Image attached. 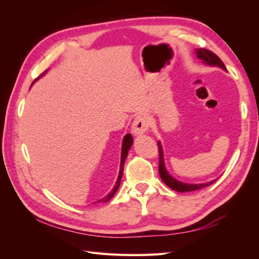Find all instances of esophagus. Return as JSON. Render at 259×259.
Returning <instances> with one entry per match:
<instances>
[{
	"mask_svg": "<svg viewBox=\"0 0 259 259\" xmlns=\"http://www.w3.org/2000/svg\"><path fill=\"white\" fill-rule=\"evenodd\" d=\"M149 128V120L148 116L146 114H139L135 117L134 122L132 124V133L133 135L135 136H140L145 134V133Z\"/></svg>",
	"mask_w": 259,
	"mask_h": 259,
	"instance_id": "1",
	"label": "esophagus"
}]
</instances>
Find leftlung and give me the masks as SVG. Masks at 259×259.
Segmentation results:
<instances>
[{
	"instance_id": "obj_1",
	"label": "left lung",
	"mask_w": 259,
	"mask_h": 259,
	"mask_svg": "<svg viewBox=\"0 0 259 259\" xmlns=\"http://www.w3.org/2000/svg\"><path fill=\"white\" fill-rule=\"evenodd\" d=\"M195 55H197V57L200 60H202V62H204L205 65L217 66L219 68L226 70V67L224 65V62L222 61V59L219 58L217 55L214 54L213 52H210L205 49H197L195 50ZM158 148H159V174H160L163 182L165 183L170 188V189H173L178 192H189V191H195V190L202 189V188L210 186L211 184L216 182V179L211 180V182H208V183H204V184H186V183L179 182V180H177L173 176H170L168 174V171L166 170L165 163H164L163 149H162V145L160 142L158 143Z\"/></svg>"
}]
</instances>
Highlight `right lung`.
<instances>
[{"label":"right lung","instance_id":"right-lung-1","mask_svg":"<svg viewBox=\"0 0 259 259\" xmlns=\"http://www.w3.org/2000/svg\"><path fill=\"white\" fill-rule=\"evenodd\" d=\"M46 71H48V70H46ZM46 71H44L41 75H40V77L42 76V75H44V73L46 72ZM38 79V77H37ZM36 79V80H37ZM132 145H133V137H132V135L131 134H126L124 136V139H123V143H122V151H121V164H120V171H119V176H117V179H116V183H115V185H114V187H113V189L111 190V192L109 193L108 195H106L105 198H103V199H100V200H98L97 202H95V203H98V202H108L109 200H110L113 195L115 194V192L117 191V189H119V187H120V183H121V178H122V175H123V168H124V162H125V160H126V156H127V153H128V150L131 149V147H132Z\"/></svg>","mask_w":259,"mask_h":259}]
</instances>
